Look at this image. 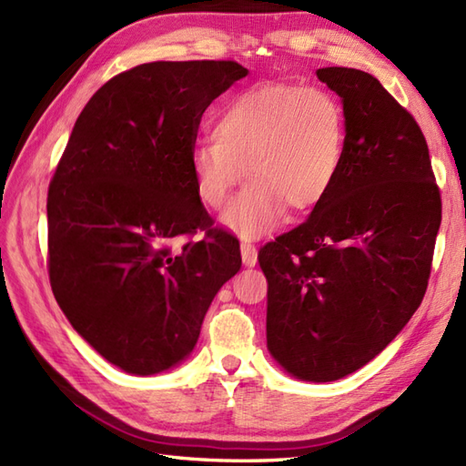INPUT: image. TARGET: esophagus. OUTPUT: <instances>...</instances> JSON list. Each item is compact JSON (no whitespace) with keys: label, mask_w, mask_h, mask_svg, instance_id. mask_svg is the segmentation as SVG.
Segmentation results:
<instances>
[{"label":"esophagus","mask_w":466,"mask_h":466,"mask_svg":"<svg viewBox=\"0 0 466 466\" xmlns=\"http://www.w3.org/2000/svg\"><path fill=\"white\" fill-rule=\"evenodd\" d=\"M240 250H242V262L246 266H254L258 262V250H256V246L252 242H242Z\"/></svg>","instance_id":"esophagus-1"}]
</instances>
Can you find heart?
I'll list each match as a JSON object with an SVG mask.
<instances>
[{"mask_svg": "<svg viewBox=\"0 0 466 466\" xmlns=\"http://www.w3.org/2000/svg\"><path fill=\"white\" fill-rule=\"evenodd\" d=\"M210 136L190 154L196 194L222 210L246 176L224 224L256 238L279 226L286 208L306 214L329 198L344 160L346 120L322 87L260 84L212 116Z\"/></svg>", "mask_w": 466, "mask_h": 466, "instance_id": "1", "label": "heart"}]
</instances>
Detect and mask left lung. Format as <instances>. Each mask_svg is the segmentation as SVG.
Here are the masks:
<instances>
[{
  "label": "left lung",
  "instance_id": "obj_1",
  "mask_svg": "<svg viewBox=\"0 0 466 466\" xmlns=\"http://www.w3.org/2000/svg\"><path fill=\"white\" fill-rule=\"evenodd\" d=\"M342 97L344 160L309 220L264 244L268 350L302 380L329 382L382 352L429 286L441 190L412 114L370 74L322 67Z\"/></svg>",
  "mask_w": 466,
  "mask_h": 466
}]
</instances>
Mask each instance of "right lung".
Here are the masks:
<instances>
[{"instance_id":"obj_1","label":"right lung","mask_w":466,"mask_h":466,"mask_svg":"<svg viewBox=\"0 0 466 466\" xmlns=\"http://www.w3.org/2000/svg\"><path fill=\"white\" fill-rule=\"evenodd\" d=\"M246 74L234 59H194L114 76L77 116L49 182L56 300L126 372L184 360L216 292L240 270L238 240L214 226L196 194L190 154L206 107Z\"/></svg>"}]
</instances>
